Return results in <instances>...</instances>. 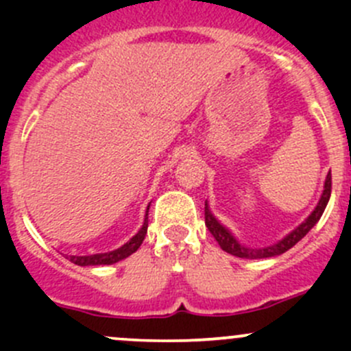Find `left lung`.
<instances>
[{"label": "left lung", "instance_id": "obj_1", "mask_svg": "<svg viewBox=\"0 0 351 351\" xmlns=\"http://www.w3.org/2000/svg\"><path fill=\"white\" fill-rule=\"evenodd\" d=\"M329 197H331V173H328L326 180H324V186H323V193H321L319 202L314 207V210L307 215V219L304 222H300L293 231H290L285 238H282L280 241H277L275 244H270V246L265 247H251V246H244L236 239V236L226 228L224 224L217 221L214 214H212L210 207H208L207 200H205V226L208 228L210 234L214 236L215 241L219 243V246L226 251V253L232 254V256L238 258H246V260H258V258H271V256H278V254L285 253L289 251L290 247L295 246L314 226L317 224V221L323 215L324 208H326Z\"/></svg>", "mask_w": 351, "mask_h": 351}]
</instances>
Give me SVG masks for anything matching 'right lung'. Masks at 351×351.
Masks as SVG:
<instances>
[{
  "instance_id": "1",
  "label": "right lung",
  "mask_w": 351,
  "mask_h": 351,
  "mask_svg": "<svg viewBox=\"0 0 351 351\" xmlns=\"http://www.w3.org/2000/svg\"><path fill=\"white\" fill-rule=\"evenodd\" d=\"M149 205H147L146 208V215H144V222L143 226H141V229L125 244H122V246L117 247V250L108 251V253L86 254V256H69V261H73L74 265H80V267H97V265H113L117 263V261L123 260V258L130 256L132 253H136V251L139 250L141 244H143L144 238H146L147 212H149Z\"/></svg>"
}]
</instances>
